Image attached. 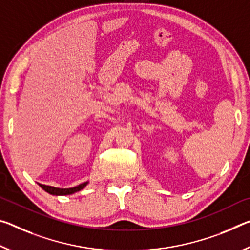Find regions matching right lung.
<instances>
[{
  "mask_svg": "<svg viewBox=\"0 0 250 250\" xmlns=\"http://www.w3.org/2000/svg\"><path fill=\"white\" fill-rule=\"evenodd\" d=\"M41 188L43 190H45L46 192L51 193V195H55V196H65V195H72V193L77 192V191H80L81 189H83L85 187L86 185H88V182H84V184H81L77 186V187H73V188H65V189H61V188H55V187H51V186H45V185H41Z\"/></svg>",
  "mask_w": 250,
  "mask_h": 250,
  "instance_id": "right-lung-1",
  "label": "right lung"
}]
</instances>
